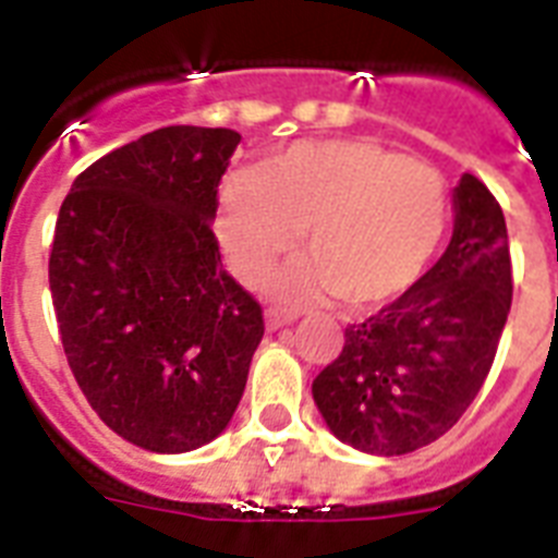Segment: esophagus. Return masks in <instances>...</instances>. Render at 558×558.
<instances>
[{
  "mask_svg": "<svg viewBox=\"0 0 558 558\" xmlns=\"http://www.w3.org/2000/svg\"><path fill=\"white\" fill-rule=\"evenodd\" d=\"M296 316L293 314H284L279 307H267L265 314V323H267V331H276V328H282V325H291Z\"/></svg>",
  "mask_w": 558,
  "mask_h": 558,
  "instance_id": "1",
  "label": "esophagus"
}]
</instances>
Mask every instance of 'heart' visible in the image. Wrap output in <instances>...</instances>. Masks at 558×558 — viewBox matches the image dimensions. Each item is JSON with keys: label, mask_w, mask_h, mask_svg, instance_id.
<instances>
[{"label": "heart", "mask_w": 558, "mask_h": 558, "mask_svg": "<svg viewBox=\"0 0 558 558\" xmlns=\"http://www.w3.org/2000/svg\"><path fill=\"white\" fill-rule=\"evenodd\" d=\"M452 198L447 178L372 141H305L230 175L213 227L227 265L258 284L305 230L311 262L284 276V300L337 296L354 311L400 300L438 256Z\"/></svg>", "instance_id": "b5f03b06"}]
</instances>
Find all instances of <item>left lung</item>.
I'll return each mask as SVG.
<instances>
[{
  "mask_svg": "<svg viewBox=\"0 0 558 558\" xmlns=\"http://www.w3.org/2000/svg\"><path fill=\"white\" fill-rule=\"evenodd\" d=\"M447 253L412 291L345 328L314 380L328 429L372 456H405L458 423L487 380L512 302L505 213L475 175L456 186Z\"/></svg>",
  "mask_w": 558,
  "mask_h": 558,
  "instance_id": "left-lung-1",
  "label": "left lung"
}]
</instances>
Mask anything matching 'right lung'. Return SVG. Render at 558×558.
Masks as SVG:
<instances>
[{
    "label": "right lung",
    "instance_id": "1",
    "mask_svg": "<svg viewBox=\"0 0 558 558\" xmlns=\"http://www.w3.org/2000/svg\"><path fill=\"white\" fill-rule=\"evenodd\" d=\"M242 135L167 126L83 169L48 282L62 351L100 421L149 452L227 429L262 342V305L218 253V184Z\"/></svg>",
    "mask_w": 558,
    "mask_h": 558
}]
</instances>
